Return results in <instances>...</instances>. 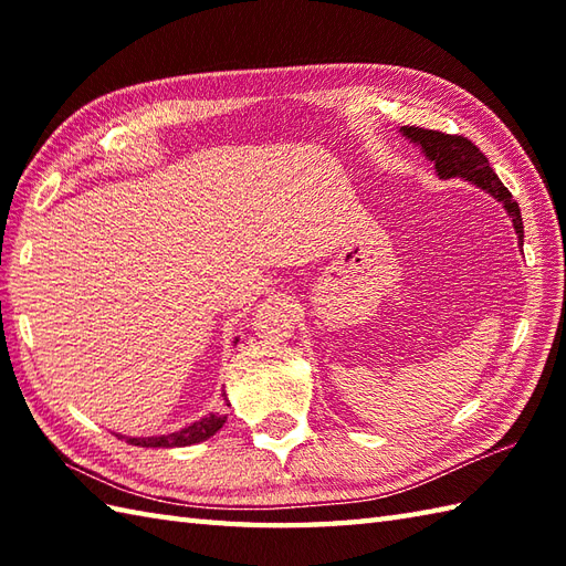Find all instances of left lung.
I'll return each mask as SVG.
<instances>
[{"mask_svg": "<svg viewBox=\"0 0 566 566\" xmlns=\"http://www.w3.org/2000/svg\"><path fill=\"white\" fill-rule=\"evenodd\" d=\"M401 134L408 140H413L416 146H420V150L426 153V158L436 165V172L440 175V179L462 177L467 182L482 187L491 197L499 199L503 207H506L515 233H518V245L523 248V219L518 201H513L511 191L503 187L499 175L489 167L486 155L479 150L472 140L464 136H450L442 134V130H428L418 126H403Z\"/></svg>", "mask_w": 566, "mask_h": 566, "instance_id": "obj_1", "label": "left lung"}]
</instances>
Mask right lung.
<instances>
[{
    "instance_id": "obj_1",
    "label": "right lung",
    "mask_w": 566,
    "mask_h": 566,
    "mask_svg": "<svg viewBox=\"0 0 566 566\" xmlns=\"http://www.w3.org/2000/svg\"><path fill=\"white\" fill-rule=\"evenodd\" d=\"M238 343V338H235ZM226 423V416L211 413L207 418L197 420L177 432H167V436H153V438H126V442L138 444V448H187V444H195L201 440H209L211 436H216ZM122 438V436H118Z\"/></svg>"
}]
</instances>
